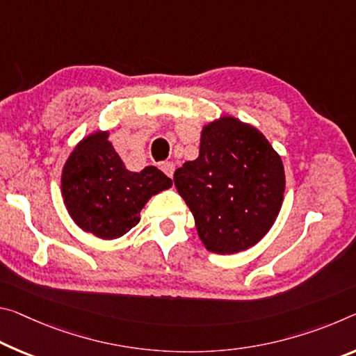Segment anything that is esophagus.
I'll list each match as a JSON object with an SVG mask.
<instances>
[{
    "mask_svg": "<svg viewBox=\"0 0 356 356\" xmlns=\"http://www.w3.org/2000/svg\"><path fill=\"white\" fill-rule=\"evenodd\" d=\"M161 171L165 172L168 177H172L174 171H176V166H174L172 161H165V163H161Z\"/></svg>",
    "mask_w": 356,
    "mask_h": 356,
    "instance_id": "1",
    "label": "esophagus"
}]
</instances>
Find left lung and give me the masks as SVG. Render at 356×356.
Listing matches in <instances>:
<instances>
[{
    "mask_svg": "<svg viewBox=\"0 0 356 356\" xmlns=\"http://www.w3.org/2000/svg\"><path fill=\"white\" fill-rule=\"evenodd\" d=\"M174 185L206 249L231 255L250 249L274 225L285 171L261 131L223 115L202 128L200 155L176 169Z\"/></svg>",
    "mask_w": 356,
    "mask_h": 356,
    "instance_id": "8db88e82",
    "label": "left lung"
}]
</instances>
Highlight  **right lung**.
<instances>
[{
	"instance_id": "right-lung-1",
	"label": "right lung",
	"mask_w": 356,
	"mask_h": 356,
	"mask_svg": "<svg viewBox=\"0 0 356 356\" xmlns=\"http://www.w3.org/2000/svg\"><path fill=\"white\" fill-rule=\"evenodd\" d=\"M107 138L109 131H95L76 145L61 172V195L79 228L111 241L136 227L145 202L172 180L155 166L128 171Z\"/></svg>"
}]
</instances>
